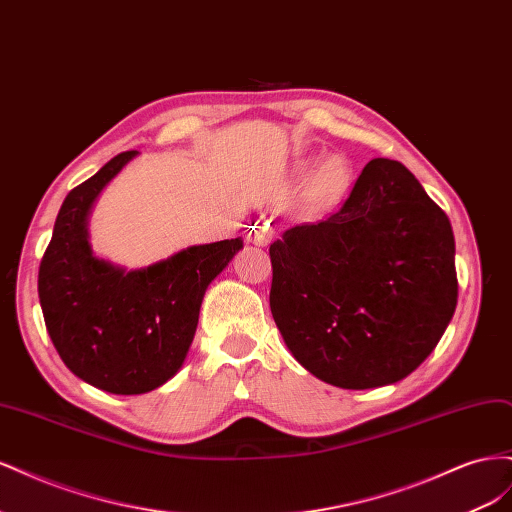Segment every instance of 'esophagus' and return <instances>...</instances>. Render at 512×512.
I'll use <instances>...</instances> for the list:
<instances>
[{"mask_svg": "<svg viewBox=\"0 0 512 512\" xmlns=\"http://www.w3.org/2000/svg\"><path fill=\"white\" fill-rule=\"evenodd\" d=\"M245 239L250 241V243H254V245H258V247L269 245L271 243V228H269V224H262V222L254 224L250 230H247Z\"/></svg>", "mask_w": 512, "mask_h": 512, "instance_id": "34e87169", "label": "esophagus"}]
</instances>
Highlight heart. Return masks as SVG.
<instances>
[{"label":"heart","instance_id":"obj_1","mask_svg":"<svg viewBox=\"0 0 512 512\" xmlns=\"http://www.w3.org/2000/svg\"><path fill=\"white\" fill-rule=\"evenodd\" d=\"M348 173L350 170L344 158L331 156L327 160H322L312 177V185H309L314 198L320 200V203H331V200H335L346 188Z\"/></svg>","mask_w":512,"mask_h":512}]
</instances>
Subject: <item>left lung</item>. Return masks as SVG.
I'll return each mask as SVG.
<instances>
[{
  "label": "left lung",
  "mask_w": 512,
  "mask_h": 512,
  "mask_svg": "<svg viewBox=\"0 0 512 512\" xmlns=\"http://www.w3.org/2000/svg\"><path fill=\"white\" fill-rule=\"evenodd\" d=\"M269 256V305L288 350L339 389L404 380L455 314L451 222L395 160H371L342 205L288 228Z\"/></svg>",
  "instance_id": "left-lung-1"
}]
</instances>
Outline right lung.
Segmentation results:
<instances>
[{"label": "right lung", "instance_id": "add662e5", "mask_svg": "<svg viewBox=\"0 0 512 512\" xmlns=\"http://www.w3.org/2000/svg\"><path fill=\"white\" fill-rule=\"evenodd\" d=\"M136 153H119L66 196L38 273L44 324L61 361L113 395L149 393L177 374L207 286L243 247L241 237L192 245L134 271L91 252L89 211Z\"/></svg>", "mask_w": 512, "mask_h": 512}]
</instances>
